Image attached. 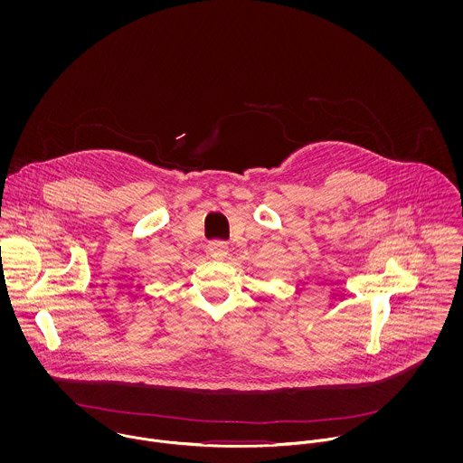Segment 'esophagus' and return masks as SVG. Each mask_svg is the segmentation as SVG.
<instances>
[{
	"mask_svg": "<svg viewBox=\"0 0 463 463\" xmlns=\"http://www.w3.org/2000/svg\"><path fill=\"white\" fill-rule=\"evenodd\" d=\"M208 255L215 260H221L228 255V246L224 242H212L208 248Z\"/></svg>",
	"mask_w": 463,
	"mask_h": 463,
	"instance_id": "1",
	"label": "esophagus"
}]
</instances>
